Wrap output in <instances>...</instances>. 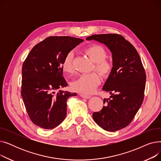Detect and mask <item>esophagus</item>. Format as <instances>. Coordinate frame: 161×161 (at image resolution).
<instances>
[{
  "instance_id": "34e87169",
  "label": "esophagus",
  "mask_w": 161,
  "mask_h": 161,
  "mask_svg": "<svg viewBox=\"0 0 161 161\" xmlns=\"http://www.w3.org/2000/svg\"><path fill=\"white\" fill-rule=\"evenodd\" d=\"M80 97H81L82 98H87V99H88V98H91V96H90V95H84V94H80Z\"/></svg>"
}]
</instances>
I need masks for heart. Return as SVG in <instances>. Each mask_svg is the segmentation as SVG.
<instances>
[{
	"label": "heart",
	"mask_w": 161,
	"mask_h": 161,
	"mask_svg": "<svg viewBox=\"0 0 161 161\" xmlns=\"http://www.w3.org/2000/svg\"><path fill=\"white\" fill-rule=\"evenodd\" d=\"M84 52L94 62L93 70L98 71L103 77H108L113 69V63L106 58L107 52L104 47L93 44L84 49ZM74 54L72 52L67 53L62 63V69L64 72L70 74L74 71L72 64ZM101 83L100 75L94 72L81 74L72 83V87L75 91L83 94H90L93 92Z\"/></svg>",
	"instance_id": "1"
}]
</instances>
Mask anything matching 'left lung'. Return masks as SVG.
<instances>
[{
    "mask_svg": "<svg viewBox=\"0 0 161 161\" xmlns=\"http://www.w3.org/2000/svg\"><path fill=\"white\" fill-rule=\"evenodd\" d=\"M86 40L103 43L112 53L113 69L103 88L111 96L104 99L105 106L92 114V117L105 130L117 131L132 122L143 103L146 81L144 68L136 49L120 35H93Z\"/></svg>",
    "mask_w": 161,
    "mask_h": 161,
    "instance_id": "left-lung-1",
    "label": "left lung"
}]
</instances>
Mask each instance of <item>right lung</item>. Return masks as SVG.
Returning a JSON list of instances; mask_svg holds the SVG:
<instances>
[{
  "instance_id": "add662e5",
  "label": "right lung",
  "mask_w": 161,
  "mask_h": 161,
  "mask_svg": "<svg viewBox=\"0 0 161 161\" xmlns=\"http://www.w3.org/2000/svg\"><path fill=\"white\" fill-rule=\"evenodd\" d=\"M83 40L71 36H49L31 49L22 66L21 94L31 121L52 129L66 115V100L76 93L55 91L67 86L63 76L64 56Z\"/></svg>"
}]
</instances>
